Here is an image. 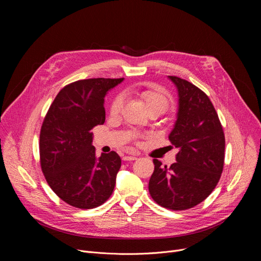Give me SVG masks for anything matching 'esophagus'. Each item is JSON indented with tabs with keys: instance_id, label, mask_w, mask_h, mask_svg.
Listing matches in <instances>:
<instances>
[{
	"instance_id": "obj_1",
	"label": "esophagus",
	"mask_w": 261,
	"mask_h": 261,
	"mask_svg": "<svg viewBox=\"0 0 261 261\" xmlns=\"http://www.w3.org/2000/svg\"><path fill=\"white\" fill-rule=\"evenodd\" d=\"M136 159H138V158H136L135 155H126V156L122 158L123 161H134Z\"/></svg>"
}]
</instances>
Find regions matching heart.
<instances>
[{"label": "heart", "instance_id": "obj_1", "mask_svg": "<svg viewBox=\"0 0 261 261\" xmlns=\"http://www.w3.org/2000/svg\"><path fill=\"white\" fill-rule=\"evenodd\" d=\"M133 93L139 96V97L145 102L147 110L151 108H161L162 110H165L168 108L171 96L164 88L159 86H150L146 88H136ZM123 105V97L121 95H117L116 97L112 100L111 107H110V112L111 114H117L120 112V110Z\"/></svg>", "mask_w": 261, "mask_h": 261}]
</instances>
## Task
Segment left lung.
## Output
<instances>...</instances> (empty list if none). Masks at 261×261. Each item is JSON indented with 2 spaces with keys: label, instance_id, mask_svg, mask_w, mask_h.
Instances as JSON below:
<instances>
[{
  "label": "left lung",
  "instance_id": "8db88e82",
  "mask_svg": "<svg viewBox=\"0 0 261 261\" xmlns=\"http://www.w3.org/2000/svg\"><path fill=\"white\" fill-rule=\"evenodd\" d=\"M168 78L179 95L176 120L169 134L171 145L179 152L169 168L153 160L154 171L148 188L161 206L185 211L206 199L220 180L225 138L208 96L185 79Z\"/></svg>",
  "mask_w": 261,
  "mask_h": 261
}]
</instances>
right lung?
I'll return each instance as SVG.
<instances>
[{"label": "right lung", "mask_w": 261, "mask_h": 261, "mask_svg": "<svg viewBox=\"0 0 261 261\" xmlns=\"http://www.w3.org/2000/svg\"><path fill=\"white\" fill-rule=\"evenodd\" d=\"M123 78H91L65 86L40 131V164L53 191L71 206L90 210L112 195L121 160L115 151L95 154L91 130L106 119L105 96Z\"/></svg>", "instance_id": "obj_1"}]
</instances>
